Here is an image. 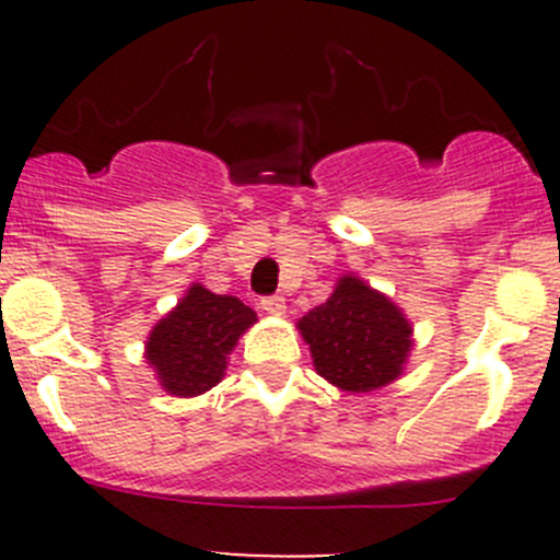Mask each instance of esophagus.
<instances>
[{
  "label": "esophagus",
  "instance_id": "esophagus-1",
  "mask_svg": "<svg viewBox=\"0 0 560 560\" xmlns=\"http://www.w3.org/2000/svg\"><path fill=\"white\" fill-rule=\"evenodd\" d=\"M259 308H262V312H268V314H273V316H281L287 312V303H284V298H281V295H268V298H262V301H259Z\"/></svg>",
  "mask_w": 560,
  "mask_h": 560
}]
</instances>
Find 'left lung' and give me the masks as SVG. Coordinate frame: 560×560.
I'll use <instances>...</instances> for the list:
<instances>
[{
    "instance_id": "obj_1",
    "label": "left lung",
    "mask_w": 560,
    "mask_h": 560,
    "mask_svg": "<svg viewBox=\"0 0 560 560\" xmlns=\"http://www.w3.org/2000/svg\"><path fill=\"white\" fill-rule=\"evenodd\" d=\"M319 376L347 393H369L400 376L411 327L398 306L354 276L298 322Z\"/></svg>"
}]
</instances>
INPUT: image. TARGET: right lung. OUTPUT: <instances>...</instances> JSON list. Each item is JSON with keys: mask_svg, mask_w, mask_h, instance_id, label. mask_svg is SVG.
<instances>
[{"mask_svg": "<svg viewBox=\"0 0 560 560\" xmlns=\"http://www.w3.org/2000/svg\"><path fill=\"white\" fill-rule=\"evenodd\" d=\"M254 322L257 314L238 298L191 287L151 330L145 360L171 395H200L222 380L230 349Z\"/></svg>", "mask_w": 560, "mask_h": 560, "instance_id": "1", "label": "right lung"}]
</instances>
